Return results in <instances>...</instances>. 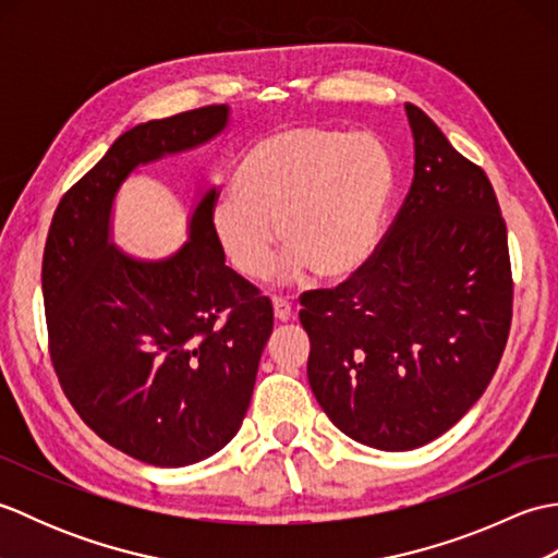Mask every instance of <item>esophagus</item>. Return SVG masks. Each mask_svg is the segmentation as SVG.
<instances>
[{
  "label": "esophagus",
  "instance_id": "34e87169",
  "mask_svg": "<svg viewBox=\"0 0 558 558\" xmlns=\"http://www.w3.org/2000/svg\"><path fill=\"white\" fill-rule=\"evenodd\" d=\"M272 314H276L278 322H290L292 304L286 298H272Z\"/></svg>",
  "mask_w": 558,
  "mask_h": 558
}]
</instances>
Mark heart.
<instances>
[{"label":"heart","mask_w":558,"mask_h":558,"mask_svg":"<svg viewBox=\"0 0 558 558\" xmlns=\"http://www.w3.org/2000/svg\"><path fill=\"white\" fill-rule=\"evenodd\" d=\"M232 189L213 204L210 228L240 276H266L278 228L292 270L304 266L322 280H342L381 240L396 162L372 134L288 126L248 148Z\"/></svg>","instance_id":"obj_1"}]
</instances>
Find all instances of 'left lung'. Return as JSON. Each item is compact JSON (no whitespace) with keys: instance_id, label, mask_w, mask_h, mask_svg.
<instances>
[{"instance_id":"left-lung-1","label":"left lung","mask_w":558,"mask_h":558,"mask_svg":"<svg viewBox=\"0 0 558 558\" xmlns=\"http://www.w3.org/2000/svg\"><path fill=\"white\" fill-rule=\"evenodd\" d=\"M414 177L374 256L300 298L306 376L342 434L412 450L487 390L511 330L508 234L489 177L417 105H405Z\"/></svg>"}]
</instances>
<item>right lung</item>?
Listing matches in <instances>:
<instances>
[{"instance_id":"obj_1","label":"right lung","mask_w":558,"mask_h":558,"mask_svg":"<svg viewBox=\"0 0 558 558\" xmlns=\"http://www.w3.org/2000/svg\"><path fill=\"white\" fill-rule=\"evenodd\" d=\"M228 117V105H208L129 129L59 201L45 242L59 386L102 441L158 468L194 465L240 432L272 304L225 266L216 189L198 201L189 242L162 260L114 248L112 204L138 165L208 144Z\"/></svg>"}]
</instances>
